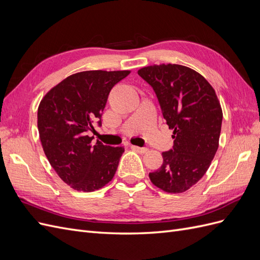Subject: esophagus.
Returning <instances> with one entry per match:
<instances>
[{"label":"esophagus","instance_id":"esophagus-1","mask_svg":"<svg viewBox=\"0 0 260 260\" xmlns=\"http://www.w3.org/2000/svg\"><path fill=\"white\" fill-rule=\"evenodd\" d=\"M131 148L135 149V151H137L139 153H142V154L147 152V148L146 147H140V146H136V145H131Z\"/></svg>","mask_w":260,"mask_h":260}]
</instances>
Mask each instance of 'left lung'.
I'll use <instances>...</instances> for the list:
<instances>
[{
	"instance_id": "8db88e82",
	"label": "left lung",
	"mask_w": 260,
	"mask_h": 260,
	"mask_svg": "<svg viewBox=\"0 0 260 260\" xmlns=\"http://www.w3.org/2000/svg\"><path fill=\"white\" fill-rule=\"evenodd\" d=\"M138 74L155 91L174 130V147L161 154L160 168L148 177L165 192H185L206 174L216 155L222 123L220 102L205 78L188 67L153 65Z\"/></svg>"
}]
</instances>
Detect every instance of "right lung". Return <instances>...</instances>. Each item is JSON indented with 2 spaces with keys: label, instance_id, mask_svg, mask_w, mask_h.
<instances>
[{
  "label": "right lung",
  "instance_id": "add662e5",
  "mask_svg": "<svg viewBox=\"0 0 260 260\" xmlns=\"http://www.w3.org/2000/svg\"><path fill=\"white\" fill-rule=\"evenodd\" d=\"M130 70H88L55 85L38 108V130L45 156L58 177L76 191L93 192L112 181L124 152L88 136L101 125L108 94Z\"/></svg>",
  "mask_w": 260,
  "mask_h": 260
}]
</instances>
